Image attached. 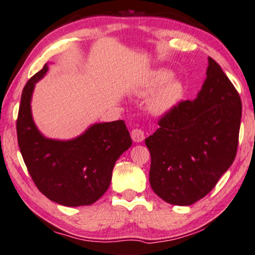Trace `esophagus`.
Segmentation results:
<instances>
[{
	"label": "esophagus",
	"mask_w": 255,
	"mask_h": 255,
	"mask_svg": "<svg viewBox=\"0 0 255 255\" xmlns=\"http://www.w3.org/2000/svg\"><path fill=\"white\" fill-rule=\"evenodd\" d=\"M131 138L136 143L143 142L144 138H145V131L143 130L142 128L132 129V130H131Z\"/></svg>",
	"instance_id": "1"
}]
</instances>
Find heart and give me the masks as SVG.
Wrapping results in <instances>:
<instances>
[{
	"label": "heart",
	"mask_w": 255,
	"mask_h": 255,
	"mask_svg": "<svg viewBox=\"0 0 255 255\" xmlns=\"http://www.w3.org/2000/svg\"><path fill=\"white\" fill-rule=\"evenodd\" d=\"M169 77H170V74L165 70L151 72L144 80L142 87L139 88V93L140 94H148L167 81ZM181 94H183V87L180 83L177 80H169L149 99L148 109L156 115L167 112L176 106V103L181 98Z\"/></svg>",
	"instance_id": "1"
}]
</instances>
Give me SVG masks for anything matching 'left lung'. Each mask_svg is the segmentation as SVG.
<instances>
[{
	"mask_svg": "<svg viewBox=\"0 0 255 255\" xmlns=\"http://www.w3.org/2000/svg\"><path fill=\"white\" fill-rule=\"evenodd\" d=\"M241 118L240 94L209 58L197 98L164 112L160 127L145 139L149 184L156 195L173 205H191L211 192L235 160Z\"/></svg>",
	"mask_w": 255,
	"mask_h": 255,
	"instance_id": "left-lung-1",
	"label": "left lung"
}]
</instances>
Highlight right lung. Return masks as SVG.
I'll use <instances>...</instances> for the list:
<instances>
[{"label":"right lung","mask_w":255,"mask_h":255,"mask_svg":"<svg viewBox=\"0 0 255 255\" xmlns=\"http://www.w3.org/2000/svg\"><path fill=\"white\" fill-rule=\"evenodd\" d=\"M46 71L45 64L23 87L17 118L20 152L36 187L48 200L66 207L93 204L107 192L116 161L130 147L131 138L124 120L96 124L67 142L40 135L30 99Z\"/></svg>","instance_id":"1"}]
</instances>
